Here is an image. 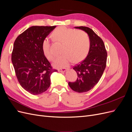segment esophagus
Returning a JSON list of instances; mask_svg holds the SVG:
<instances>
[{
  "label": "esophagus",
  "mask_w": 132,
  "mask_h": 132,
  "mask_svg": "<svg viewBox=\"0 0 132 132\" xmlns=\"http://www.w3.org/2000/svg\"><path fill=\"white\" fill-rule=\"evenodd\" d=\"M67 70V69L66 68H63V69H59L58 70V71H59V72H65V71H66Z\"/></svg>",
  "instance_id": "esophagus-1"
}]
</instances>
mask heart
<instances>
[{
	"label": "heart",
	"mask_w": 132,
	"mask_h": 132,
	"mask_svg": "<svg viewBox=\"0 0 132 132\" xmlns=\"http://www.w3.org/2000/svg\"><path fill=\"white\" fill-rule=\"evenodd\" d=\"M54 41L62 43L61 52L53 62V66L56 68H62L68 65L73 61L78 63L84 59L89 53L90 47L89 37L85 32L66 27H59L52 34ZM42 50L45 57L52 61L54 55L51 50L48 38H45L42 43Z\"/></svg>",
	"instance_id": "1"
}]
</instances>
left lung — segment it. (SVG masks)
Returning a JSON list of instances; mask_svg holds the SVG:
<instances>
[{"instance_id": "1", "label": "left lung", "mask_w": 132, "mask_h": 132, "mask_svg": "<svg viewBox=\"0 0 132 132\" xmlns=\"http://www.w3.org/2000/svg\"><path fill=\"white\" fill-rule=\"evenodd\" d=\"M85 31L89 36L90 47L86 58L73 69L78 74L75 82H69L70 88L77 93L87 92L97 84L106 66L107 51L102 39L90 28L85 26L75 27Z\"/></svg>"}]
</instances>
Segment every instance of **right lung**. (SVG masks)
<instances>
[{
  "label": "right lung",
  "instance_id": "obj_1",
  "mask_svg": "<svg viewBox=\"0 0 132 132\" xmlns=\"http://www.w3.org/2000/svg\"><path fill=\"white\" fill-rule=\"evenodd\" d=\"M34 26L15 39L11 61L18 81L26 91L32 95L46 91L51 85V75L58 71L52 68L42 50L43 39L55 28Z\"/></svg>",
  "mask_w": 132,
  "mask_h": 132
}]
</instances>
